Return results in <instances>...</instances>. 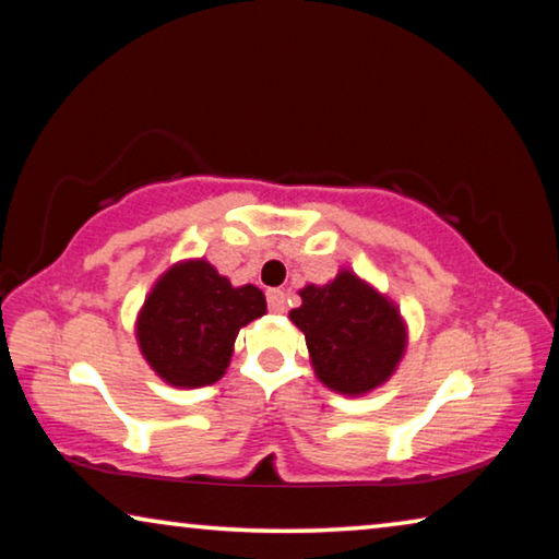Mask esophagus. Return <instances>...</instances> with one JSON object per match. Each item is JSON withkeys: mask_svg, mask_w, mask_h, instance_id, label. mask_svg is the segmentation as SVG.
<instances>
[{"mask_svg": "<svg viewBox=\"0 0 559 559\" xmlns=\"http://www.w3.org/2000/svg\"><path fill=\"white\" fill-rule=\"evenodd\" d=\"M266 300H269L271 313H283V310H286V293H283V290L271 288L266 293Z\"/></svg>", "mask_w": 559, "mask_h": 559, "instance_id": "obj_1", "label": "esophagus"}]
</instances>
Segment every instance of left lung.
Instances as JSON below:
<instances>
[{
    "instance_id": "left-lung-1",
    "label": "left lung",
    "mask_w": 559,
    "mask_h": 559,
    "mask_svg": "<svg viewBox=\"0 0 559 559\" xmlns=\"http://www.w3.org/2000/svg\"><path fill=\"white\" fill-rule=\"evenodd\" d=\"M300 298L290 320L306 335L320 382L343 394H365L390 380L406 345L390 300L349 271L328 286H306Z\"/></svg>"
}]
</instances>
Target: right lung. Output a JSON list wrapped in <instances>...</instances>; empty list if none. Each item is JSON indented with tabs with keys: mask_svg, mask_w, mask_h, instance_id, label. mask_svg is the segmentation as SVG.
<instances>
[{
	"mask_svg": "<svg viewBox=\"0 0 559 559\" xmlns=\"http://www.w3.org/2000/svg\"><path fill=\"white\" fill-rule=\"evenodd\" d=\"M266 313L257 286L234 288L212 263L169 269L138 318V343L150 367L175 386L214 384L229 367L243 325Z\"/></svg>",
	"mask_w": 559,
	"mask_h": 559,
	"instance_id": "right-lung-1",
	"label": "right lung"
}]
</instances>
